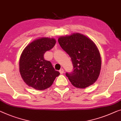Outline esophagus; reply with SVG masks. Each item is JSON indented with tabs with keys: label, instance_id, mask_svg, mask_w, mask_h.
I'll return each mask as SVG.
<instances>
[{
	"label": "esophagus",
	"instance_id": "esophagus-1",
	"mask_svg": "<svg viewBox=\"0 0 121 121\" xmlns=\"http://www.w3.org/2000/svg\"><path fill=\"white\" fill-rule=\"evenodd\" d=\"M59 73H61V74L63 73H64V69H60V70H59Z\"/></svg>",
	"mask_w": 121,
	"mask_h": 121
}]
</instances>
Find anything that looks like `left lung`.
I'll return each mask as SVG.
<instances>
[{
	"label": "left lung",
	"mask_w": 121,
	"mask_h": 121,
	"mask_svg": "<svg viewBox=\"0 0 121 121\" xmlns=\"http://www.w3.org/2000/svg\"><path fill=\"white\" fill-rule=\"evenodd\" d=\"M58 41L72 61L73 70L66 73L71 84L76 88H85L95 83L100 72L101 60L94 42L78 33L60 36Z\"/></svg>",
	"instance_id": "obj_1"
}]
</instances>
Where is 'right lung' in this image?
<instances>
[{"mask_svg":"<svg viewBox=\"0 0 121 121\" xmlns=\"http://www.w3.org/2000/svg\"><path fill=\"white\" fill-rule=\"evenodd\" d=\"M56 43L54 38H39L29 43L23 51L19 62L20 72L28 86L37 90H45L60 74L51 63L43 58L44 53L53 48Z\"/></svg>","mask_w":121,"mask_h":121,"instance_id":"right-lung-1","label":"right lung"}]
</instances>
